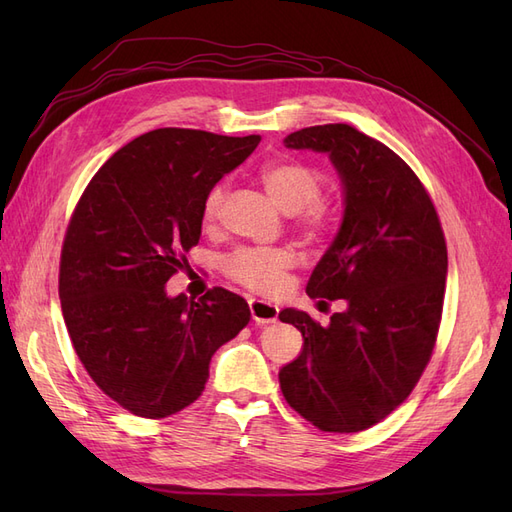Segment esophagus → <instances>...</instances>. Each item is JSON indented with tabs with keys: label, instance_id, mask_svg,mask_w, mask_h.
<instances>
[{
	"label": "esophagus",
	"instance_id": "34e87169",
	"mask_svg": "<svg viewBox=\"0 0 512 512\" xmlns=\"http://www.w3.org/2000/svg\"><path fill=\"white\" fill-rule=\"evenodd\" d=\"M250 314H252V320L256 324H271V322L277 320V314H280V309H277L271 303H267V301L252 299L250 301Z\"/></svg>",
	"mask_w": 512,
	"mask_h": 512
}]
</instances>
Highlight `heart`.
I'll return each instance as SVG.
<instances>
[{
	"mask_svg": "<svg viewBox=\"0 0 512 512\" xmlns=\"http://www.w3.org/2000/svg\"><path fill=\"white\" fill-rule=\"evenodd\" d=\"M260 181L277 207L288 213L299 211L297 226L305 239H324L331 228V211L318 200L322 194V177L314 166L299 160L271 162L260 170ZM224 198V185H215L207 194L203 205V222L207 226L218 220ZM294 260L297 258L288 247H243L226 260V275L247 290L273 294L282 288Z\"/></svg>",
	"mask_w": 512,
	"mask_h": 512,
	"instance_id": "b5f03b06",
	"label": "heart"
}]
</instances>
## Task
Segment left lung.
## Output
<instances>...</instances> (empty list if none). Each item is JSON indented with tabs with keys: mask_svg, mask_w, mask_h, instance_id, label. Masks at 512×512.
<instances>
[{
	"mask_svg": "<svg viewBox=\"0 0 512 512\" xmlns=\"http://www.w3.org/2000/svg\"><path fill=\"white\" fill-rule=\"evenodd\" d=\"M284 143L329 153L342 177L344 222L307 294L344 299L346 309L327 327L299 309L280 312L305 339L280 386L318 429L363 431L404 404L436 346L448 269L442 224L414 170L348 123L303 128Z\"/></svg>",
	"mask_w": 512,
	"mask_h": 512,
	"instance_id": "left-lung-1",
	"label": "left lung"
}]
</instances>
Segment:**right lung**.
<instances>
[{
    "label": "right lung",
    "instance_id": "obj_1",
    "mask_svg": "<svg viewBox=\"0 0 512 512\" xmlns=\"http://www.w3.org/2000/svg\"><path fill=\"white\" fill-rule=\"evenodd\" d=\"M260 136L160 128L134 138L89 181L59 260L72 346L100 391L143 418H166L203 395L209 361L250 322L239 294L215 286L170 299L203 228L207 194Z\"/></svg>",
    "mask_w": 512,
    "mask_h": 512
}]
</instances>
